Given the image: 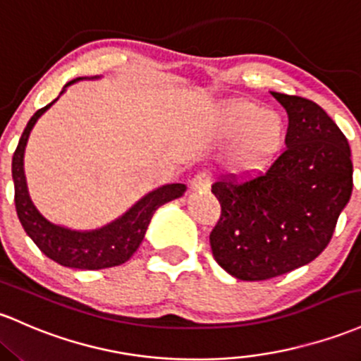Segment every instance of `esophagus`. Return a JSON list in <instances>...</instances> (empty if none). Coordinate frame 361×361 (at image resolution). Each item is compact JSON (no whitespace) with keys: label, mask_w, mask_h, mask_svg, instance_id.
Listing matches in <instances>:
<instances>
[{"label":"esophagus","mask_w":361,"mask_h":361,"mask_svg":"<svg viewBox=\"0 0 361 361\" xmlns=\"http://www.w3.org/2000/svg\"><path fill=\"white\" fill-rule=\"evenodd\" d=\"M190 187H192L193 192H205V190H209V187H211V176L205 171L195 174L192 178V181H190Z\"/></svg>","instance_id":"34e87169"}]
</instances>
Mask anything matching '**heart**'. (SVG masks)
<instances>
[{
	"mask_svg": "<svg viewBox=\"0 0 361 361\" xmlns=\"http://www.w3.org/2000/svg\"><path fill=\"white\" fill-rule=\"evenodd\" d=\"M217 130L235 140L229 166L240 176L260 173L283 147L286 125L276 111L262 109L252 101H231L217 114Z\"/></svg>",
	"mask_w": 361,
	"mask_h": 361,
	"instance_id": "1",
	"label": "heart"
}]
</instances>
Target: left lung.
<instances>
[{"label": "left lung", "instance_id": "obj_1", "mask_svg": "<svg viewBox=\"0 0 361 361\" xmlns=\"http://www.w3.org/2000/svg\"><path fill=\"white\" fill-rule=\"evenodd\" d=\"M288 113L286 149L245 183L221 180L211 233L216 262L241 281H265L307 265L327 247L353 190L346 137L305 97L271 92Z\"/></svg>", "mask_w": 361, "mask_h": 361}]
</instances>
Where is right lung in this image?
Listing matches in <instances>:
<instances>
[{
	"label": "right lung",
	"mask_w": 361,
	"mask_h": 361,
	"mask_svg": "<svg viewBox=\"0 0 361 361\" xmlns=\"http://www.w3.org/2000/svg\"><path fill=\"white\" fill-rule=\"evenodd\" d=\"M78 80H84V78H75V80L68 82L63 87L61 94L65 92L66 87ZM56 101L58 97L30 118L22 137H20L17 149H15L13 161H11V176H13L15 185V207H17L20 223H22L27 235L37 245L39 250L54 262L65 265V267L97 271V269L125 264L140 247L154 212L161 205L174 199H180L187 187L183 183L162 185V187L142 197L118 219L111 221L109 224L97 229L77 231V229L51 223L37 211L32 199H30L25 169H23V154H25L27 140H29L35 121Z\"/></svg>",
	"instance_id": "1"
}]
</instances>
